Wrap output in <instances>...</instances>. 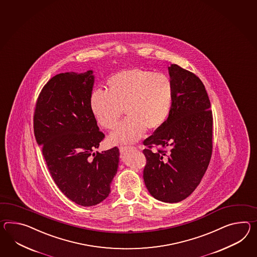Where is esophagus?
Returning a JSON list of instances; mask_svg holds the SVG:
<instances>
[{"mask_svg": "<svg viewBox=\"0 0 257 257\" xmlns=\"http://www.w3.org/2000/svg\"><path fill=\"white\" fill-rule=\"evenodd\" d=\"M132 150H136L135 147H120L119 148V152L120 153H124L125 151H132Z\"/></svg>", "mask_w": 257, "mask_h": 257, "instance_id": "34e87169", "label": "esophagus"}]
</instances>
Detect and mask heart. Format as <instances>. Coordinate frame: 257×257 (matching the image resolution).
<instances>
[{
	"instance_id": "heart-1",
	"label": "heart",
	"mask_w": 257,
	"mask_h": 257,
	"mask_svg": "<svg viewBox=\"0 0 257 257\" xmlns=\"http://www.w3.org/2000/svg\"><path fill=\"white\" fill-rule=\"evenodd\" d=\"M108 92L96 88L91 93L89 106L97 123L113 130L124 108L126 118L112 133L111 144L137 142L148 129L163 125L169 116L174 86L169 77L141 69L119 71L107 81Z\"/></svg>"
}]
</instances>
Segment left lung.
Segmentation results:
<instances>
[{"label": "left lung", "mask_w": 257, "mask_h": 257, "mask_svg": "<svg viewBox=\"0 0 257 257\" xmlns=\"http://www.w3.org/2000/svg\"><path fill=\"white\" fill-rule=\"evenodd\" d=\"M174 101L167 119L147 138L145 185L156 200L178 202L199 186L212 155L213 115L206 90L194 73L172 64L168 67ZM154 145L167 147L152 152Z\"/></svg>", "instance_id": "8db88e82"}]
</instances>
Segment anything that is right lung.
I'll return each instance as SVG.
<instances>
[{"mask_svg":"<svg viewBox=\"0 0 257 257\" xmlns=\"http://www.w3.org/2000/svg\"><path fill=\"white\" fill-rule=\"evenodd\" d=\"M94 83L93 70L59 73L44 85L34 113V136L54 181L82 206L106 199L119 162L117 147L94 152L105 138L89 106Z\"/></svg>","mask_w":257,"mask_h":257,"instance_id":"obj_1","label":"right lung"}]
</instances>
